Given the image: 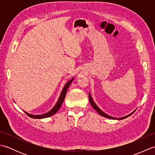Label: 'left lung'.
<instances>
[{
	"instance_id": "1",
	"label": "left lung",
	"mask_w": 155,
	"mask_h": 155,
	"mask_svg": "<svg viewBox=\"0 0 155 155\" xmlns=\"http://www.w3.org/2000/svg\"><path fill=\"white\" fill-rule=\"evenodd\" d=\"M88 98H89V101H90V103H91V106L94 108V110H96L97 112H98V113H99L101 115H102V116L104 117H106V118H110V119H118V120H120V119H123V118H127V117H128L130 116V115L134 113V112H133L132 113L129 114L128 115H127V116H125V117H122V118H114V117H110V116H109V115H108V114H107L106 113H104V112L102 111V110L100 109V108L97 106V104L94 103V102L93 101V99H92V98H91V94H88Z\"/></svg>"
}]
</instances>
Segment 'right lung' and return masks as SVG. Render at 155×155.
<instances>
[{
  "label": "right lung",
  "mask_w": 155,
  "mask_h": 155,
  "mask_svg": "<svg viewBox=\"0 0 155 155\" xmlns=\"http://www.w3.org/2000/svg\"><path fill=\"white\" fill-rule=\"evenodd\" d=\"M72 81H73V78H72L71 81H69L68 83L64 85V87L63 89H62V91L61 92L60 97H59L58 101H57V104H56L55 106L53 108H52L50 111L48 112L47 113L41 114V115H33V114H29V113H27V112H25V111H24V112L28 115L29 117L32 118H37V119H40V118H47V117H49L51 116H52V115L56 113H57V112L59 108H61V105H62V103H63V101H64V99L65 96H66V93H67V91L68 90V88L69 87V86H70V84H71Z\"/></svg>",
  "instance_id": "1"
}]
</instances>
